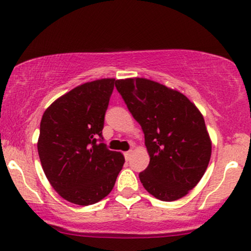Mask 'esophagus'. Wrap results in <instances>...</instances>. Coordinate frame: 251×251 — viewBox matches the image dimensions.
<instances>
[{"label": "esophagus", "instance_id": "obj_1", "mask_svg": "<svg viewBox=\"0 0 251 251\" xmlns=\"http://www.w3.org/2000/svg\"><path fill=\"white\" fill-rule=\"evenodd\" d=\"M131 154H132V151H127V152H125V153H124V155H125V159H126V160H128L129 158H131Z\"/></svg>", "mask_w": 251, "mask_h": 251}]
</instances>
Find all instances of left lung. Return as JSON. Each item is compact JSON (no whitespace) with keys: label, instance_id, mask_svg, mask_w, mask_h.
I'll return each instance as SVG.
<instances>
[{"label":"left lung","instance_id":"obj_1","mask_svg":"<svg viewBox=\"0 0 251 251\" xmlns=\"http://www.w3.org/2000/svg\"><path fill=\"white\" fill-rule=\"evenodd\" d=\"M116 87L145 135L149 166L143 186L164 201L188 195L211 157V140L201 113L184 94L144 77L117 80Z\"/></svg>","mask_w":251,"mask_h":251}]
</instances>
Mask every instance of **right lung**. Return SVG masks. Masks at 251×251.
Listing matches in <instances>:
<instances>
[{
  "label": "right lung",
  "mask_w": 251,
  "mask_h": 251,
  "mask_svg": "<svg viewBox=\"0 0 251 251\" xmlns=\"http://www.w3.org/2000/svg\"><path fill=\"white\" fill-rule=\"evenodd\" d=\"M116 79L77 86L43 113L37 142L40 162L63 200L91 205L113 189L125 158L102 143V128Z\"/></svg>",
  "instance_id": "1"
}]
</instances>
